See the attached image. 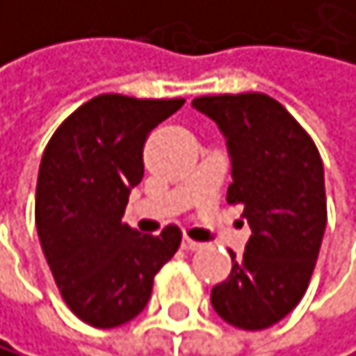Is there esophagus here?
<instances>
[{
  "label": "esophagus",
  "instance_id": "obj_1",
  "mask_svg": "<svg viewBox=\"0 0 356 356\" xmlns=\"http://www.w3.org/2000/svg\"><path fill=\"white\" fill-rule=\"evenodd\" d=\"M199 247H201V243H197V241H193V238L184 236V241H181V250H186V252H197Z\"/></svg>",
  "mask_w": 356,
  "mask_h": 356
}]
</instances>
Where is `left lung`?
Segmentation results:
<instances>
[{"label": "left lung", "instance_id": "left-lung-1", "mask_svg": "<svg viewBox=\"0 0 356 356\" xmlns=\"http://www.w3.org/2000/svg\"><path fill=\"white\" fill-rule=\"evenodd\" d=\"M197 111L214 120L232 161L227 203H243L252 227L245 254L212 289L227 324L262 330L278 324L307 293L326 229L324 163L313 140L265 94L201 96Z\"/></svg>", "mask_w": 356, "mask_h": 356}]
</instances>
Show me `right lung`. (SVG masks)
Returning <instances> with one entry per match:
<instances>
[{
	"mask_svg": "<svg viewBox=\"0 0 356 356\" xmlns=\"http://www.w3.org/2000/svg\"><path fill=\"white\" fill-rule=\"evenodd\" d=\"M184 102L102 94L78 106L45 146L34 205L39 241L63 300L89 326L138 317L155 273L179 250V227L151 236L122 216L144 177L148 133Z\"/></svg>",
	"mask_w": 356,
	"mask_h": 356,
	"instance_id": "add662e5",
	"label": "right lung"
}]
</instances>
